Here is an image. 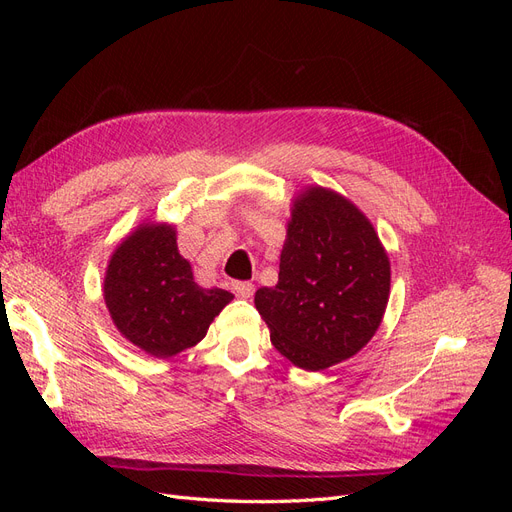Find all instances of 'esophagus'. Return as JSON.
<instances>
[{
	"mask_svg": "<svg viewBox=\"0 0 512 512\" xmlns=\"http://www.w3.org/2000/svg\"><path fill=\"white\" fill-rule=\"evenodd\" d=\"M232 290H235L237 297L250 299L254 294V284H250V282H232Z\"/></svg>",
	"mask_w": 512,
	"mask_h": 512,
	"instance_id": "obj_1",
	"label": "esophagus"
}]
</instances>
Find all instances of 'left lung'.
<instances>
[{"instance_id": "obj_1", "label": "left lung", "mask_w": 512, "mask_h": 512, "mask_svg": "<svg viewBox=\"0 0 512 512\" xmlns=\"http://www.w3.org/2000/svg\"><path fill=\"white\" fill-rule=\"evenodd\" d=\"M391 294V260L350 198L307 185L292 198L280 280L256 290L271 344L307 371L342 363L376 335Z\"/></svg>"}]
</instances>
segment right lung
<instances>
[{
	"instance_id": "obj_1",
	"label": "right lung",
	"mask_w": 512,
	"mask_h": 512,
	"mask_svg": "<svg viewBox=\"0 0 512 512\" xmlns=\"http://www.w3.org/2000/svg\"><path fill=\"white\" fill-rule=\"evenodd\" d=\"M104 303L117 331L156 359L196 346L232 301V292L194 282L190 260L179 254L177 228L143 222L108 258Z\"/></svg>"
}]
</instances>
